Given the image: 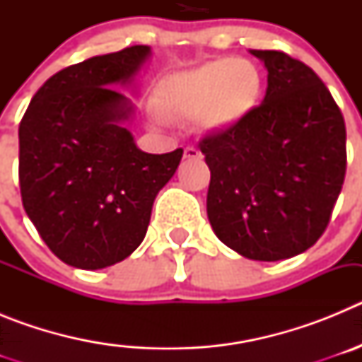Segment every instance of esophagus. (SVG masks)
Here are the masks:
<instances>
[{
    "label": "esophagus",
    "instance_id": "esophagus-1",
    "mask_svg": "<svg viewBox=\"0 0 362 362\" xmlns=\"http://www.w3.org/2000/svg\"><path fill=\"white\" fill-rule=\"evenodd\" d=\"M185 158H187V159H201V158H203V153H201V150H197L196 146H187V148H185Z\"/></svg>",
    "mask_w": 362,
    "mask_h": 362
}]
</instances>
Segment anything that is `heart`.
<instances>
[{"label": "heart", "instance_id": "heart-1", "mask_svg": "<svg viewBox=\"0 0 362 362\" xmlns=\"http://www.w3.org/2000/svg\"><path fill=\"white\" fill-rule=\"evenodd\" d=\"M261 86L259 69L248 59H214L163 79L156 107L168 119L201 116L209 130H225L254 110Z\"/></svg>", "mask_w": 362, "mask_h": 362}]
</instances>
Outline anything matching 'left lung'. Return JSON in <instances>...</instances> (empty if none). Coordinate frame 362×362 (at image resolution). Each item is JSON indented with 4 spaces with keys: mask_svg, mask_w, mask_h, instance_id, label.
I'll return each mask as SVG.
<instances>
[{
    "mask_svg": "<svg viewBox=\"0 0 362 362\" xmlns=\"http://www.w3.org/2000/svg\"><path fill=\"white\" fill-rule=\"evenodd\" d=\"M264 63L263 103L201 141L210 168L206 214L217 238L254 261H281L315 245L346 172L343 114L317 74L277 50Z\"/></svg>",
    "mask_w": 362,
    "mask_h": 362,
    "instance_id": "obj_1",
    "label": "left lung"
}]
</instances>
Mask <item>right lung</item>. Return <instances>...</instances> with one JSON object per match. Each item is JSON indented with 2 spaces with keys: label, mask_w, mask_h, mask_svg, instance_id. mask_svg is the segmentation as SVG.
<instances>
[{
  "label": "right lung",
  "mask_w": 362,
  "mask_h": 362,
  "mask_svg": "<svg viewBox=\"0 0 362 362\" xmlns=\"http://www.w3.org/2000/svg\"><path fill=\"white\" fill-rule=\"evenodd\" d=\"M152 56L146 45L95 56L54 74L19 124V187L32 225L63 263L99 270L145 239L153 201L177 170L183 148H137L127 123Z\"/></svg>",
  "instance_id": "obj_1"
}]
</instances>
